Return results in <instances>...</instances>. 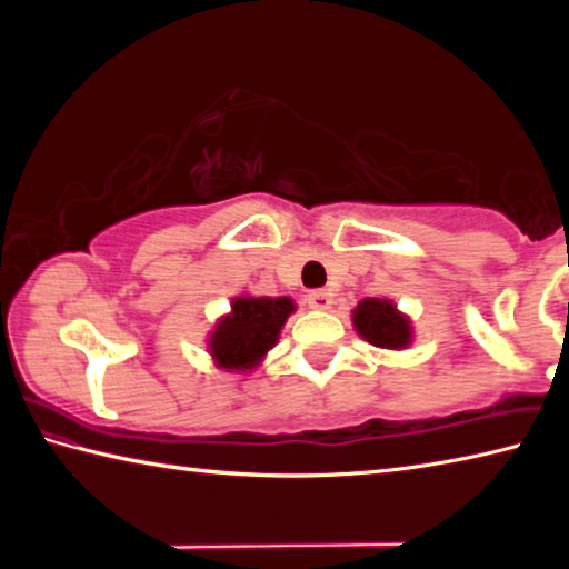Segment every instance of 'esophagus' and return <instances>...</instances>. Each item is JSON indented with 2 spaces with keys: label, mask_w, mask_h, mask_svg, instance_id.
Instances as JSON below:
<instances>
[{
  "label": "esophagus",
  "mask_w": 569,
  "mask_h": 569,
  "mask_svg": "<svg viewBox=\"0 0 569 569\" xmlns=\"http://www.w3.org/2000/svg\"><path fill=\"white\" fill-rule=\"evenodd\" d=\"M331 293L329 291H311L306 296V303L316 308V311H326V308H331Z\"/></svg>",
  "instance_id": "obj_1"
}]
</instances>
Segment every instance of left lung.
Returning <instances> with one entry per match:
<instances>
[{
	"mask_svg": "<svg viewBox=\"0 0 569 569\" xmlns=\"http://www.w3.org/2000/svg\"><path fill=\"white\" fill-rule=\"evenodd\" d=\"M353 326L366 341L379 349H403L411 341V326L397 306L379 298H363L353 311Z\"/></svg>",
	"mask_w": 569,
	"mask_h": 569,
	"instance_id": "obj_1",
	"label": "left lung"
}]
</instances>
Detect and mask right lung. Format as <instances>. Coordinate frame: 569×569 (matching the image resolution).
<instances>
[{
	"instance_id": "add662e5",
	"label": "right lung",
	"mask_w": 569,
	"mask_h": 569,
	"mask_svg": "<svg viewBox=\"0 0 569 569\" xmlns=\"http://www.w3.org/2000/svg\"><path fill=\"white\" fill-rule=\"evenodd\" d=\"M291 298H236L233 313L226 316L210 349L216 361L226 369H250L278 341L281 326L293 313Z\"/></svg>"
}]
</instances>
